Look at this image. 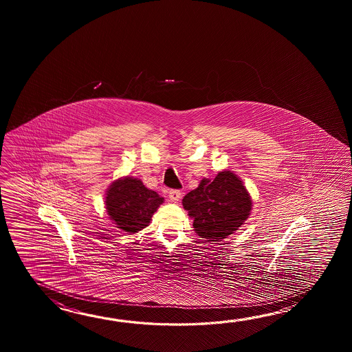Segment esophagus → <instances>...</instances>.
Returning a JSON list of instances; mask_svg holds the SVG:
<instances>
[{
  "mask_svg": "<svg viewBox=\"0 0 352 352\" xmlns=\"http://www.w3.org/2000/svg\"><path fill=\"white\" fill-rule=\"evenodd\" d=\"M181 196H182V192H181L179 190H171V191L168 192V197H170V200L173 202L179 201V199H181Z\"/></svg>",
  "mask_w": 352,
  "mask_h": 352,
  "instance_id": "esophagus-1",
  "label": "esophagus"
}]
</instances>
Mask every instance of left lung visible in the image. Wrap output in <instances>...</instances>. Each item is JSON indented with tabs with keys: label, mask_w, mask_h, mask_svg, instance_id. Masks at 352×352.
<instances>
[{
	"label": "left lung",
	"mask_w": 352,
	"mask_h": 352,
	"mask_svg": "<svg viewBox=\"0 0 352 352\" xmlns=\"http://www.w3.org/2000/svg\"><path fill=\"white\" fill-rule=\"evenodd\" d=\"M182 205L200 238L221 241L244 224L252 210V197L235 173L223 171L214 179H201L199 187L184 197Z\"/></svg>",
	"instance_id": "1"
}]
</instances>
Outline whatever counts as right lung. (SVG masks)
<instances>
[{
    "label": "right lung",
    "instance_id": "1",
    "mask_svg": "<svg viewBox=\"0 0 352 352\" xmlns=\"http://www.w3.org/2000/svg\"><path fill=\"white\" fill-rule=\"evenodd\" d=\"M162 202L164 197L148 190L141 179L124 177L114 181L108 188L105 209L117 228L133 234L148 226Z\"/></svg>",
    "mask_w": 352,
    "mask_h": 352
}]
</instances>
